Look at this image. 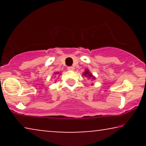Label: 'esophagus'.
<instances>
[{"mask_svg":"<svg viewBox=\"0 0 146 146\" xmlns=\"http://www.w3.org/2000/svg\"><path fill=\"white\" fill-rule=\"evenodd\" d=\"M68 70H74V68L73 66H69L68 67Z\"/></svg>","mask_w":146,"mask_h":146,"instance_id":"obj_1","label":"esophagus"}]
</instances>
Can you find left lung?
Segmentation results:
<instances>
[{"label": "left lung", "mask_w": 146, "mask_h": 146, "mask_svg": "<svg viewBox=\"0 0 146 146\" xmlns=\"http://www.w3.org/2000/svg\"><path fill=\"white\" fill-rule=\"evenodd\" d=\"M82 75L86 77L88 80H91L92 81L96 79V77L94 76H93L92 74L89 71L88 69H86L85 71L83 72ZM92 85H93V83H92Z\"/></svg>", "instance_id": "obj_1"}]
</instances>
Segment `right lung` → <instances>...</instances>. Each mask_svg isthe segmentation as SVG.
Wrapping results in <instances>:
<instances>
[{
	"mask_svg": "<svg viewBox=\"0 0 146 146\" xmlns=\"http://www.w3.org/2000/svg\"><path fill=\"white\" fill-rule=\"evenodd\" d=\"M58 74H59V72H56L54 73V78L56 77V75H58ZM59 74L60 75L61 74Z\"/></svg>",
	"mask_w": 146,
	"mask_h": 146,
	"instance_id": "1",
	"label": "right lung"
}]
</instances>
